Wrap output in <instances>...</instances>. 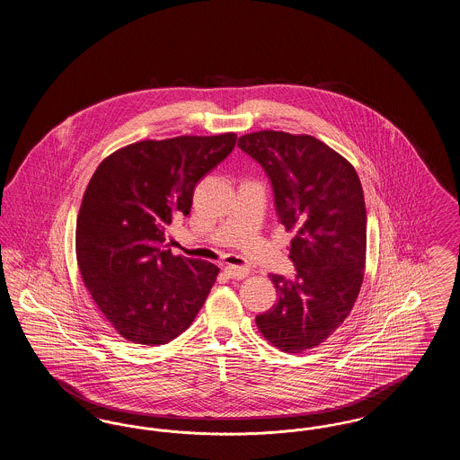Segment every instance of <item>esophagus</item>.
Here are the masks:
<instances>
[{"mask_svg":"<svg viewBox=\"0 0 460 460\" xmlns=\"http://www.w3.org/2000/svg\"><path fill=\"white\" fill-rule=\"evenodd\" d=\"M224 272H226V276L231 278V279H244V278L248 276V270H246V269H241V267H236V265H227V267L224 269Z\"/></svg>","mask_w":460,"mask_h":460,"instance_id":"obj_1","label":"esophagus"}]
</instances>
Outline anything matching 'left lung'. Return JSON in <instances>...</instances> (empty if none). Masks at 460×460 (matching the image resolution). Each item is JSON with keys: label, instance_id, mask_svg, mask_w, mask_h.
<instances>
[{"label": "left lung", "instance_id": "obj_1", "mask_svg": "<svg viewBox=\"0 0 460 460\" xmlns=\"http://www.w3.org/2000/svg\"><path fill=\"white\" fill-rule=\"evenodd\" d=\"M269 175L276 212L295 231L293 281L270 274L278 302L255 317L263 338L288 353L324 343L355 304L366 269L367 216L347 158L308 134L259 131L238 139Z\"/></svg>", "mask_w": 460, "mask_h": 460}]
</instances>
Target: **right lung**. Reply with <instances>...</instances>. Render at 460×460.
<instances>
[{"instance_id": "obj_1", "label": "right lung", "mask_w": 460, "mask_h": 460, "mask_svg": "<svg viewBox=\"0 0 460 460\" xmlns=\"http://www.w3.org/2000/svg\"><path fill=\"white\" fill-rule=\"evenodd\" d=\"M234 145V132L137 141L91 177L75 227L77 265L91 298L128 341L165 345L205 304L219 267L172 255L167 229L190 214L198 181Z\"/></svg>"}]
</instances>
